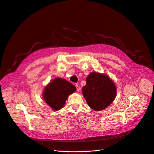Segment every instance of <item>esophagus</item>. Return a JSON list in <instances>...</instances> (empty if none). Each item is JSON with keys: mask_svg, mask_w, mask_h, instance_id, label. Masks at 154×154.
<instances>
[{"mask_svg": "<svg viewBox=\"0 0 154 154\" xmlns=\"http://www.w3.org/2000/svg\"><path fill=\"white\" fill-rule=\"evenodd\" d=\"M76 90L77 91H80V88L78 85H76Z\"/></svg>", "mask_w": 154, "mask_h": 154, "instance_id": "esophagus-1", "label": "esophagus"}]
</instances>
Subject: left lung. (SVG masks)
<instances>
[{
  "label": "left lung",
  "instance_id": "8db88e82",
  "mask_svg": "<svg viewBox=\"0 0 154 154\" xmlns=\"http://www.w3.org/2000/svg\"><path fill=\"white\" fill-rule=\"evenodd\" d=\"M82 92L89 107L94 110L100 111L113 102L116 95V88L107 75L92 72L86 78V85L82 88Z\"/></svg>",
  "mask_w": 154,
  "mask_h": 154
}]
</instances>
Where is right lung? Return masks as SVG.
I'll list each match as a JSON object with an SVG mask.
<instances>
[{"label": "right lung", "mask_w": 154, "mask_h": 154, "mask_svg": "<svg viewBox=\"0 0 154 154\" xmlns=\"http://www.w3.org/2000/svg\"><path fill=\"white\" fill-rule=\"evenodd\" d=\"M76 89L74 85L65 79L56 78L44 88L43 99L54 110H59L63 107L68 97Z\"/></svg>", "instance_id": "1"}]
</instances>
